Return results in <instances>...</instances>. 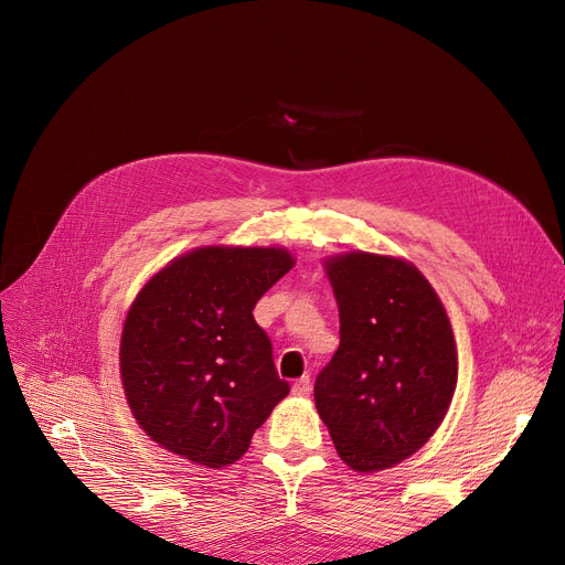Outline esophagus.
Wrapping results in <instances>:
<instances>
[{
  "mask_svg": "<svg viewBox=\"0 0 565 565\" xmlns=\"http://www.w3.org/2000/svg\"><path fill=\"white\" fill-rule=\"evenodd\" d=\"M309 392H311V377L309 375H302L298 382L292 384L295 396H309Z\"/></svg>",
  "mask_w": 565,
  "mask_h": 565,
  "instance_id": "esophagus-1",
  "label": "esophagus"
}]
</instances>
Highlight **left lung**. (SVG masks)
Listing matches in <instances>:
<instances>
[{
	"label": "left lung",
	"mask_w": 565,
	"mask_h": 565,
	"mask_svg": "<svg viewBox=\"0 0 565 565\" xmlns=\"http://www.w3.org/2000/svg\"><path fill=\"white\" fill-rule=\"evenodd\" d=\"M341 343L313 387L341 460L380 471L439 428L458 380L456 339L428 279L403 258L350 252L324 260Z\"/></svg>",
	"instance_id": "1"
}]
</instances>
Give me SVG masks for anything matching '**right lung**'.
I'll use <instances>...</instances> for the list:
<instances>
[{
    "mask_svg": "<svg viewBox=\"0 0 565 565\" xmlns=\"http://www.w3.org/2000/svg\"><path fill=\"white\" fill-rule=\"evenodd\" d=\"M292 263L281 247H199L139 290L118 362L135 419L160 447L215 469L247 454L290 392L252 311Z\"/></svg>",
    "mask_w": 565,
    "mask_h": 565,
    "instance_id": "add662e5",
    "label": "right lung"
}]
</instances>
